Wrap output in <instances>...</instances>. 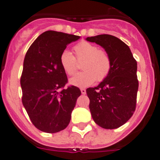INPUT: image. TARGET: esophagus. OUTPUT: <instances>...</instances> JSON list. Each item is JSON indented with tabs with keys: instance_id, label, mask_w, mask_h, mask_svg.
<instances>
[{
	"instance_id": "esophagus-1",
	"label": "esophagus",
	"mask_w": 160,
	"mask_h": 160,
	"mask_svg": "<svg viewBox=\"0 0 160 160\" xmlns=\"http://www.w3.org/2000/svg\"><path fill=\"white\" fill-rule=\"evenodd\" d=\"M81 93H82V94H86V90H85V89H81Z\"/></svg>"
}]
</instances>
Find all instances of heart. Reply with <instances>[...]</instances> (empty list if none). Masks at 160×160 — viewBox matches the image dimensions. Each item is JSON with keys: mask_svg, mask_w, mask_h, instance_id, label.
I'll return each mask as SVG.
<instances>
[{"mask_svg": "<svg viewBox=\"0 0 160 160\" xmlns=\"http://www.w3.org/2000/svg\"><path fill=\"white\" fill-rule=\"evenodd\" d=\"M75 58L79 62H83L81 73H78L69 80L71 86L85 88L94 82H102L110 73L112 62L109 55L98 46L89 42H81L74 48ZM60 66L64 72L72 75L77 70V62L70 51H62L59 58Z\"/></svg>", "mask_w": 160, "mask_h": 160, "instance_id": "b5f03b06", "label": "heart"}]
</instances>
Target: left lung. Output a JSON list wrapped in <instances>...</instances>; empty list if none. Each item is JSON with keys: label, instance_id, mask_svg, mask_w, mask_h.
I'll return each mask as SVG.
<instances>
[{"label": "left lung", "instance_id": "obj_1", "mask_svg": "<svg viewBox=\"0 0 160 160\" xmlns=\"http://www.w3.org/2000/svg\"><path fill=\"white\" fill-rule=\"evenodd\" d=\"M86 40L100 45L109 55L112 67L108 77L86 90L90 110L97 124L114 129L125 124L136 109L139 82L137 62L127 44L111 35H98Z\"/></svg>", "mask_w": 160, "mask_h": 160}]
</instances>
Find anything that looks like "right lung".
Listing matches in <instances>:
<instances>
[{
	"mask_svg": "<svg viewBox=\"0 0 160 160\" xmlns=\"http://www.w3.org/2000/svg\"><path fill=\"white\" fill-rule=\"evenodd\" d=\"M80 36L55 31L43 32L28 50L20 78L22 103L36 128L48 133L65 129L81 91L67 82L59 58L69 43Z\"/></svg>",
	"mask_w": 160,
	"mask_h": 160,
	"instance_id": "add662e5",
	"label": "right lung"
}]
</instances>
